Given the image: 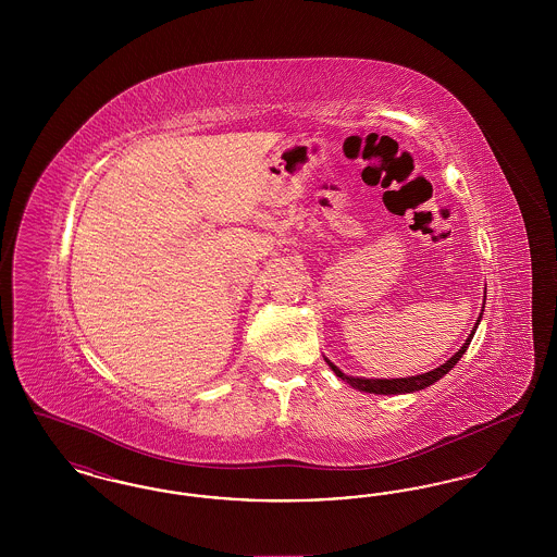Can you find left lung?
<instances>
[{
    "mask_svg": "<svg viewBox=\"0 0 557 557\" xmlns=\"http://www.w3.org/2000/svg\"><path fill=\"white\" fill-rule=\"evenodd\" d=\"M482 311H484V307H482ZM480 318H482V315H480ZM480 318H478L476 325H474L472 334L468 336V341H466L463 346H461V348L450 357L447 363H443V366H441V368H436V370L420 373V375H411V377H393V380H380V377H375V380H373V377H352V375H346V373L338 370L330 359H325V363L332 368V371H334L341 380H345L346 384H350L352 388L363 391V393H373V395H405V393L424 391L425 386H430V384L438 382L445 373H449V371L453 370V366L463 357V352L468 350V346H470L472 338H474V334H476Z\"/></svg>",
    "mask_w": 557,
    "mask_h": 557,
    "instance_id": "left-lung-1",
    "label": "left lung"
}]
</instances>
